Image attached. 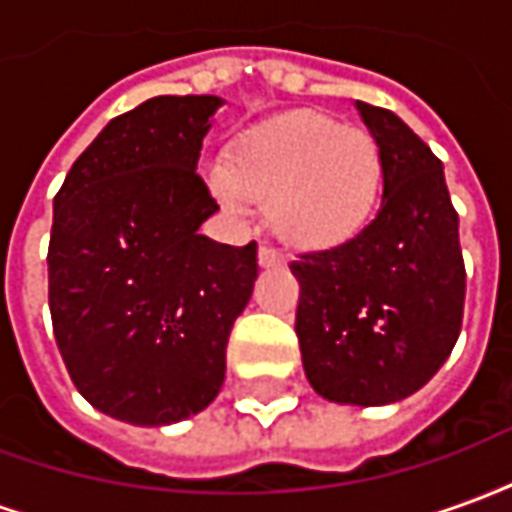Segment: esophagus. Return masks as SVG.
Masks as SVG:
<instances>
[{
  "instance_id": "obj_1",
  "label": "esophagus",
  "mask_w": 512,
  "mask_h": 512,
  "mask_svg": "<svg viewBox=\"0 0 512 512\" xmlns=\"http://www.w3.org/2000/svg\"><path fill=\"white\" fill-rule=\"evenodd\" d=\"M260 266H263V268L285 266V255L279 252L277 246L263 244V246H260Z\"/></svg>"
}]
</instances>
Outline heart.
<instances>
[{
    "mask_svg": "<svg viewBox=\"0 0 512 512\" xmlns=\"http://www.w3.org/2000/svg\"><path fill=\"white\" fill-rule=\"evenodd\" d=\"M216 197L246 211L268 202L277 233L293 246L332 249L365 230L381 200L376 139L318 112H288L252 128L235 164H213Z\"/></svg>",
    "mask_w": 512,
    "mask_h": 512,
    "instance_id": "b5f03b06",
    "label": "heart"
}]
</instances>
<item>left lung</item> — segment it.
I'll return each mask as SVG.
<instances>
[{"label": "left lung", "instance_id": "8db88e82", "mask_svg": "<svg viewBox=\"0 0 512 512\" xmlns=\"http://www.w3.org/2000/svg\"><path fill=\"white\" fill-rule=\"evenodd\" d=\"M384 164L376 219L348 244L290 263L312 389L386 406L425 386L461 334L466 268L441 161L389 109L356 101Z\"/></svg>", "mask_w": 512, "mask_h": 512}]
</instances>
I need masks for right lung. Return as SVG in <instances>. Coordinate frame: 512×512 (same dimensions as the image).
Wrapping results in <instances>:
<instances>
[{
	"label": "right lung",
	"instance_id": "obj_1",
	"mask_svg": "<svg viewBox=\"0 0 512 512\" xmlns=\"http://www.w3.org/2000/svg\"><path fill=\"white\" fill-rule=\"evenodd\" d=\"M216 95H158L115 117L54 197L49 310L68 376L98 411L172 425L219 395L257 244H216L197 172Z\"/></svg>",
	"mask_w": 512,
	"mask_h": 512
}]
</instances>
